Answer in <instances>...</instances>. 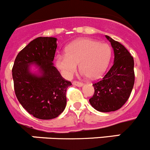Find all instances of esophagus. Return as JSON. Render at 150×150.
<instances>
[{"mask_svg":"<svg viewBox=\"0 0 150 150\" xmlns=\"http://www.w3.org/2000/svg\"><path fill=\"white\" fill-rule=\"evenodd\" d=\"M72 84H73L74 86H83L82 83L79 82V81H74L73 82H72Z\"/></svg>","mask_w":150,"mask_h":150,"instance_id":"34e87169","label":"esophagus"}]
</instances>
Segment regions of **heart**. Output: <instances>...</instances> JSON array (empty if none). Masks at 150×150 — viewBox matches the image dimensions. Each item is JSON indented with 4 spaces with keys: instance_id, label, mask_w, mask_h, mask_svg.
<instances>
[{
    "instance_id": "obj_1",
    "label": "heart",
    "mask_w": 150,
    "mask_h": 150,
    "mask_svg": "<svg viewBox=\"0 0 150 150\" xmlns=\"http://www.w3.org/2000/svg\"><path fill=\"white\" fill-rule=\"evenodd\" d=\"M112 57V48L106 43L90 38H80L68 45L65 55L56 57V65L65 78L79 69L89 79L99 78L105 72Z\"/></svg>"
}]
</instances>
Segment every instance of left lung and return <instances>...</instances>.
Here are the masks:
<instances>
[{
	"label": "left lung",
	"instance_id": "left-lung-1",
	"mask_svg": "<svg viewBox=\"0 0 150 150\" xmlns=\"http://www.w3.org/2000/svg\"><path fill=\"white\" fill-rule=\"evenodd\" d=\"M106 38L114 50V62L102 80L93 83V96L89 99L92 107L102 112L115 111L127 102L135 81L134 58L119 42Z\"/></svg>",
	"mask_w": 150,
	"mask_h": 150
}]
</instances>
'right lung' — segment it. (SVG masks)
<instances>
[{
    "label": "right lung",
    "instance_id": "obj_1",
    "mask_svg": "<svg viewBox=\"0 0 150 150\" xmlns=\"http://www.w3.org/2000/svg\"><path fill=\"white\" fill-rule=\"evenodd\" d=\"M57 40L39 37L32 40L17 54L12 68L18 101L30 115L41 120L55 118L64 111L67 88L72 85L62 77L52 62ZM31 64L39 67V75L30 72Z\"/></svg>",
    "mask_w": 150,
    "mask_h": 150
}]
</instances>
